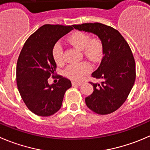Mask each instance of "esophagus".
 <instances>
[{
    "instance_id": "1",
    "label": "esophagus",
    "mask_w": 150,
    "mask_h": 150,
    "mask_svg": "<svg viewBox=\"0 0 150 150\" xmlns=\"http://www.w3.org/2000/svg\"><path fill=\"white\" fill-rule=\"evenodd\" d=\"M81 84H82V83H77V82H74V81H72V85L73 86H81Z\"/></svg>"
}]
</instances>
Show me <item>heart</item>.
I'll return each instance as SVG.
<instances>
[{
	"mask_svg": "<svg viewBox=\"0 0 150 150\" xmlns=\"http://www.w3.org/2000/svg\"><path fill=\"white\" fill-rule=\"evenodd\" d=\"M67 42L74 48L82 50L84 56L91 62H97L103 53V45L98 39H90V36L83 32L77 31L68 37ZM53 58L56 64L63 63V50L60 44L56 43L52 51ZM91 67L86 62L70 64L65 69L64 74L72 81L82 80L84 75L89 73Z\"/></svg>",
	"mask_w": 150,
	"mask_h": 150,
	"instance_id": "heart-1",
	"label": "heart"
}]
</instances>
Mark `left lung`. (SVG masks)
<instances>
[{
	"label": "left lung",
	"mask_w": 150,
	"mask_h": 150,
	"mask_svg": "<svg viewBox=\"0 0 150 150\" xmlns=\"http://www.w3.org/2000/svg\"><path fill=\"white\" fill-rule=\"evenodd\" d=\"M81 31L97 35L103 45V58L91 76L102 79L85 101L87 107L101 115L117 110L128 97L136 80V63L130 46L116 29L99 23L74 25Z\"/></svg>",
	"instance_id": "8db88e82"
}]
</instances>
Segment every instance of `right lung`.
Returning <instances> with one entry per match:
<instances>
[{
    "label": "right lung",
    "instance_id": "obj_1",
    "mask_svg": "<svg viewBox=\"0 0 150 150\" xmlns=\"http://www.w3.org/2000/svg\"><path fill=\"white\" fill-rule=\"evenodd\" d=\"M72 29V26L44 25L29 36L20 52L16 69L17 88L28 108L36 115L49 117L56 113L65 92L72 86L71 81L62 76L51 85L48 78L56 68L53 47Z\"/></svg>",
    "mask_w": 150,
    "mask_h": 150
}]
</instances>
